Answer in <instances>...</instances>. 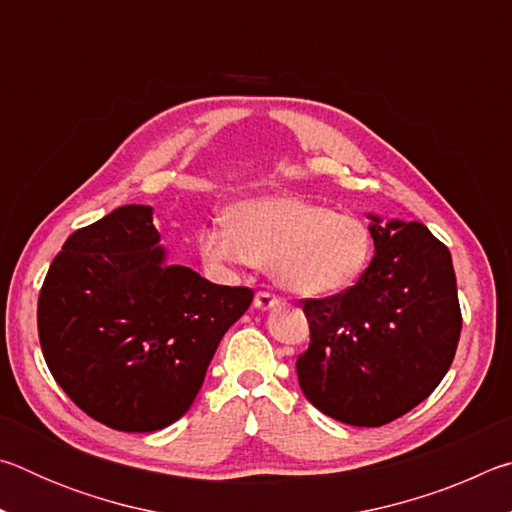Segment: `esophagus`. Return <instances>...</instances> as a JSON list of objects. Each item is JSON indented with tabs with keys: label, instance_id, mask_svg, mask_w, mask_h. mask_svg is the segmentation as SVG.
I'll return each mask as SVG.
<instances>
[{
	"label": "esophagus",
	"instance_id": "1",
	"mask_svg": "<svg viewBox=\"0 0 512 512\" xmlns=\"http://www.w3.org/2000/svg\"><path fill=\"white\" fill-rule=\"evenodd\" d=\"M277 305H280V298L273 296V293L259 291L257 296H255V307H257V309L266 311V309H273V307H277Z\"/></svg>",
	"mask_w": 512,
	"mask_h": 512
}]
</instances>
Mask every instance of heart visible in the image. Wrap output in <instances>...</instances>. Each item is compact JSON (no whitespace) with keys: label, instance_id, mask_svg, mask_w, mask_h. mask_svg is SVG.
<instances>
[{"label":"heart","instance_id":"obj_1","mask_svg":"<svg viewBox=\"0 0 512 512\" xmlns=\"http://www.w3.org/2000/svg\"><path fill=\"white\" fill-rule=\"evenodd\" d=\"M216 266H266L296 296L325 298L350 289L372 257V230L357 214L298 196H257L232 205L225 223L198 235Z\"/></svg>","mask_w":512,"mask_h":512}]
</instances>
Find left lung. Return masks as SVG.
<instances>
[{
	"label": "left lung",
	"instance_id": "obj_1",
	"mask_svg": "<svg viewBox=\"0 0 512 512\" xmlns=\"http://www.w3.org/2000/svg\"><path fill=\"white\" fill-rule=\"evenodd\" d=\"M368 219L375 257L350 289L302 300L311 341L296 361L307 400L352 427H381L427 400L463 325L443 241L418 221Z\"/></svg>",
	"mask_w": 512,
	"mask_h": 512
}]
</instances>
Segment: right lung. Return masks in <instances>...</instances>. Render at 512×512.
Segmentation results:
<instances>
[{"label": "right lung", "mask_w": 512, "mask_h": 512, "mask_svg": "<svg viewBox=\"0 0 512 512\" xmlns=\"http://www.w3.org/2000/svg\"><path fill=\"white\" fill-rule=\"evenodd\" d=\"M253 302L169 264L153 207H117L76 230L38 298L42 354L81 411L110 429L149 433L189 411L216 348Z\"/></svg>", "instance_id": "obj_1"}]
</instances>
